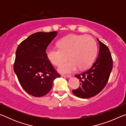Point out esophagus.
<instances>
[{
    "mask_svg": "<svg viewBox=\"0 0 126 126\" xmlns=\"http://www.w3.org/2000/svg\"><path fill=\"white\" fill-rule=\"evenodd\" d=\"M62 77H67V78H69L71 77V76L69 75V74H62Z\"/></svg>",
    "mask_w": 126,
    "mask_h": 126,
    "instance_id": "obj_1",
    "label": "esophagus"
}]
</instances>
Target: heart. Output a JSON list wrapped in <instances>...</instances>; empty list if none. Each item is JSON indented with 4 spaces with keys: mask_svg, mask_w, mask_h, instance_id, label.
<instances>
[{
    "mask_svg": "<svg viewBox=\"0 0 126 126\" xmlns=\"http://www.w3.org/2000/svg\"><path fill=\"white\" fill-rule=\"evenodd\" d=\"M59 48H49L46 55L49 61L59 66L68 58L69 61L61 65L59 71L62 73H71L89 67L97 54L96 43L92 38L86 36L72 35L62 39L58 43Z\"/></svg>",
    "mask_w": 126,
    "mask_h": 126,
    "instance_id": "1",
    "label": "heart"
}]
</instances>
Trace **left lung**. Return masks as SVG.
<instances>
[{
	"mask_svg": "<svg viewBox=\"0 0 126 126\" xmlns=\"http://www.w3.org/2000/svg\"><path fill=\"white\" fill-rule=\"evenodd\" d=\"M99 51L93 65L87 71L76 74L79 79V88L72 92L76 96L88 98L95 96L102 91L107 83L113 68V60L109 49L97 38Z\"/></svg>",
	"mask_w": 126,
	"mask_h": 126,
	"instance_id": "8db88e82",
	"label": "left lung"
}]
</instances>
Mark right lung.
<instances>
[{
  "instance_id": "right-lung-1",
  "label": "right lung",
  "mask_w": 126,
  "mask_h": 126,
  "mask_svg": "<svg viewBox=\"0 0 126 126\" xmlns=\"http://www.w3.org/2000/svg\"><path fill=\"white\" fill-rule=\"evenodd\" d=\"M57 33H34L16 49L14 71L24 90L34 97L47 94L52 88L54 79L61 77L49 61L46 52Z\"/></svg>"
}]
</instances>
